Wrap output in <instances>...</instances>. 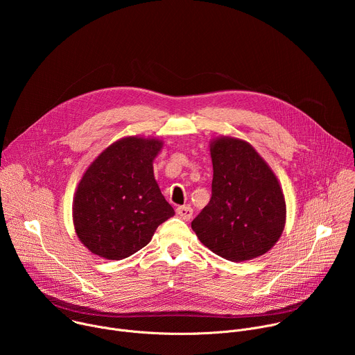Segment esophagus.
Wrapping results in <instances>:
<instances>
[{
  "label": "esophagus",
  "instance_id": "1",
  "mask_svg": "<svg viewBox=\"0 0 355 355\" xmlns=\"http://www.w3.org/2000/svg\"><path fill=\"white\" fill-rule=\"evenodd\" d=\"M177 214H178V216H180L181 219L189 220V219L192 218L193 211H192V208H191L189 205H182V207H178V208H177Z\"/></svg>",
  "mask_w": 355,
  "mask_h": 355
}]
</instances>
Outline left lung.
<instances>
[{
    "mask_svg": "<svg viewBox=\"0 0 355 355\" xmlns=\"http://www.w3.org/2000/svg\"><path fill=\"white\" fill-rule=\"evenodd\" d=\"M209 204L192 220L198 239L229 261L263 256L285 226V199L267 163L248 143L218 139Z\"/></svg>",
    "mask_w": 355,
    "mask_h": 355,
    "instance_id": "1",
    "label": "left lung"
}]
</instances>
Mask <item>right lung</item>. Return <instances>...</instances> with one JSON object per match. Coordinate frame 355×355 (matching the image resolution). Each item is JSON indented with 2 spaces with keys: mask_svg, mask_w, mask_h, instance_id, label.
Instances as JSON below:
<instances>
[{
  "mask_svg": "<svg viewBox=\"0 0 355 355\" xmlns=\"http://www.w3.org/2000/svg\"><path fill=\"white\" fill-rule=\"evenodd\" d=\"M156 139L125 137L98 156L80 181L74 227L94 254L122 260L143 248L159 225L174 216L153 174Z\"/></svg>",
  "mask_w": 355,
  "mask_h": 355,
  "instance_id": "obj_1",
  "label": "right lung"
}]
</instances>
